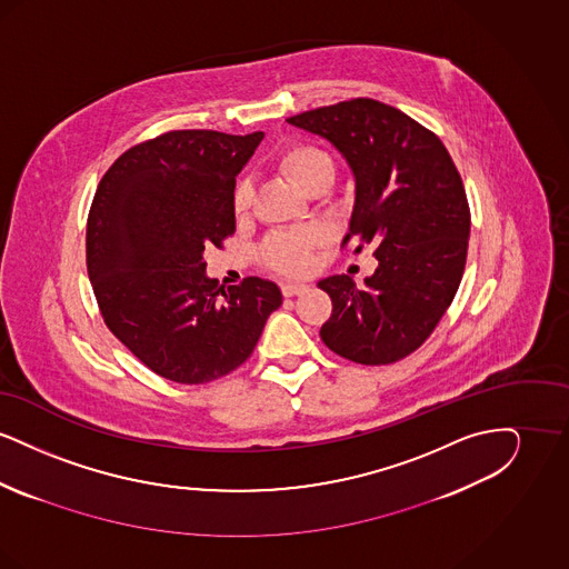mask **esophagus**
<instances>
[{
	"mask_svg": "<svg viewBox=\"0 0 569 569\" xmlns=\"http://www.w3.org/2000/svg\"><path fill=\"white\" fill-rule=\"evenodd\" d=\"M305 290H307V286H305V283H292V281H288V283H283V286H281L283 297H297V295L305 292Z\"/></svg>",
	"mask_w": 569,
	"mask_h": 569,
	"instance_id": "esophagus-1",
	"label": "esophagus"
}]
</instances>
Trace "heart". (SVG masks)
Returning a JSON list of instances; mask_svg holds the SVG:
<instances>
[{
    "mask_svg": "<svg viewBox=\"0 0 569 569\" xmlns=\"http://www.w3.org/2000/svg\"><path fill=\"white\" fill-rule=\"evenodd\" d=\"M272 166L283 174L297 190L302 193L330 188L335 179V160L332 156L313 144V142H292L283 147ZM253 204V190L249 183L237 186L232 196V211L239 219H244ZM322 244V234L313 230L302 232H274L264 244L262 256L267 264L283 274H302L313 267V249Z\"/></svg>",
    "mask_w": 569,
    "mask_h": 569,
    "instance_id": "obj_1",
    "label": "heart"
}]
</instances>
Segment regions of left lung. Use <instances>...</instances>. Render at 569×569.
Wrapping results in <instances>:
<instances>
[{"label": "left lung", "mask_w": 569, "mask_h": 569, "mask_svg": "<svg viewBox=\"0 0 569 569\" xmlns=\"http://www.w3.org/2000/svg\"><path fill=\"white\" fill-rule=\"evenodd\" d=\"M288 123L339 149L356 179L350 239L373 244L378 269L358 288L326 277L332 313L320 337L358 365H390L416 352L459 290L471 216L459 170L437 136L371 98L307 110Z\"/></svg>", "instance_id": "obj_1"}]
</instances>
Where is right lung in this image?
<instances>
[{"instance_id": "add662e5", "label": "right lung", "mask_w": 569, "mask_h": 569, "mask_svg": "<svg viewBox=\"0 0 569 569\" xmlns=\"http://www.w3.org/2000/svg\"><path fill=\"white\" fill-rule=\"evenodd\" d=\"M264 138L174 130L128 149L102 177L87 217V272L110 332L153 373L207 383L241 367L277 283L219 288L204 247L234 234L237 174Z\"/></svg>"}]
</instances>
